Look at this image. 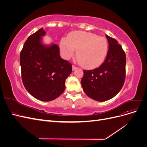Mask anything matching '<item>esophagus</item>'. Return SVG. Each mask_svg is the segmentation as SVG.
<instances>
[{
  "mask_svg": "<svg viewBox=\"0 0 147 147\" xmlns=\"http://www.w3.org/2000/svg\"><path fill=\"white\" fill-rule=\"evenodd\" d=\"M77 69V67H76V66H75V65H72V70H75V69Z\"/></svg>",
  "mask_w": 147,
  "mask_h": 147,
  "instance_id": "1",
  "label": "esophagus"
}]
</instances>
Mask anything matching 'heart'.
Instances as JSON below:
<instances>
[{
	"label": "heart",
	"mask_w": 147,
	"mask_h": 147,
	"mask_svg": "<svg viewBox=\"0 0 147 147\" xmlns=\"http://www.w3.org/2000/svg\"><path fill=\"white\" fill-rule=\"evenodd\" d=\"M108 42L103 37L90 32H74L67 40L62 38L60 50L65 59L74 57L77 51V59L83 67L94 69L104 63L108 53Z\"/></svg>",
	"instance_id": "b5f03b06"
}]
</instances>
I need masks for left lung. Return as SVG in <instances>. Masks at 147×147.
I'll return each instance as SVG.
<instances>
[{
  "instance_id": "1",
  "label": "left lung",
  "mask_w": 147,
  "mask_h": 147,
  "mask_svg": "<svg viewBox=\"0 0 147 147\" xmlns=\"http://www.w3.org/2000/svg\"><path fill=\"white\" fill-rule=\"evenodd\" d=\"M109 50L99 67L83 70L81 83L90 98L104 102L113 98L122 88L126 77V54L115 38L106 35Z\"/></svg>"
}]
</instances>
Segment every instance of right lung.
Returning a JSON list of instances; mask_svg holds the SVG:
<instances>
[{
    "mask_svg": "<svg viewBox=\"0 0 147 147\" xmlns=\"http://www.w3.org/2000/svg\"><path fill=\"white\" fill-rule=\"evenodd\" d=\"M46 34L40 29L28 38L20 53L21 77L24 86L35 98L51 101L65 90V80L72 72V64L62 59L56 44L44 45Z\"/></svg>",
    "mask_w": 147,
    "mask_h": 147,
    "instance_id": "obj_1",
    "label": "right lung"
}]
</instances>
